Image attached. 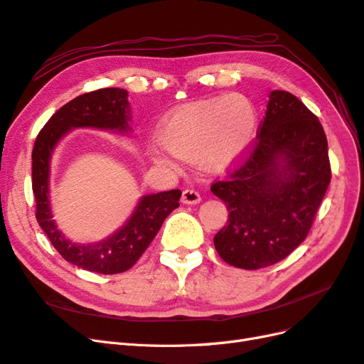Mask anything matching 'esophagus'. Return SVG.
I'll return each instance as SVG.
<instances>
[{"label": "esophagus", "instance_id": "1", "mask_svg": "<svg viewBox=\"0 0 364 364\" xmlns=\"http://www.w3.org/2000/svg\"><path fill=\"white\" fill-rule=\"evenodd\" d=\"M181 203L187 204V205H196V204L201 203V195H199L193 189H186V191H183Z\"/></svg>", "mask_w": 364, "mask_h": 364}]
</instances>
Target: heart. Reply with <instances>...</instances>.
Instances as JSON below:
<instances>
[{"label":"heart","mask_w":364,"mask_h":364,"mask_svg":"<svg viewBox=\"0 0 364 364\" xmlns=\"http://www.w3.org/2000/svg\"><path fill=\"white\" fill-rule=\"evenodd\" d=\"M259 127L255 105L243 95L216 97L186 104L169 112L157 128L159 142L151 145V160L178 169L175 157L196 160L212 171L225 169L246 156Z\"/></svg>","instance_id":"1"}]
</instances>
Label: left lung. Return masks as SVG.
<instances>
[{"mask_svg": "<svg viewBox=\"0 0 364 364\" xmlns=\"http://www.w3.org/2000/svg\"><path fill=\"white\" fill-rule=\"evenodd\" d=\"M330 181L319 119L295 95L272 90L251 156L212 186L228 210L213 239L220 259L250 271L286 259L306 240Z\"/></svg>", "mask_w": 364, "mask_h": 364, "instance_id": "8db88e82", "label": "left lung"}]
</instances>
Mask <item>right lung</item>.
<instances>
[{
    "instance_id": "obj_1",
    "label": "right lung",
    "mask_w": 364,
    "mask_h": 364,
    "mask_svg": "<svg viewBox=\"0 0 364 364\" xmlns=\"http://www.w3.org/2000/svg\"><path fill=\"white\" fill-rule=\"evenodd\" d=\"M130 124L128 92L119 87H105L65 104L45 124L34 142L31 175L36 219L66 262L90 272L112 275L128 271L156 237L168 215L180 205L181 191L178 189L140 196L125 224L98 242H73L57 227L50 199L51 160L57 145L75 128L130 134Z\"/></svg>"
}]
</instances>
